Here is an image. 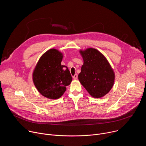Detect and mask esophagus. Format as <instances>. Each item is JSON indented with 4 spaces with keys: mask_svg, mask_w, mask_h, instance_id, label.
Masks as SVG:
<instances>
[{
    "mask_svg": "<svg viewBox=\"0 0 146 146\" xmlns=\"http://www.w3.org/2000/svg\"><path fill=\"white\" fill-rule=\"evenodd\" d=\"M77 77H78V75L77 74H74L73 76V78L74 79V80H76V79H77Z\"/></svg>",
    "mask_w": 146,
    "mask_h": 146,
    "instance_id": "34e87169",
    "label": "esophagus"
}]
</instances>
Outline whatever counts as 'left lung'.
<instances>
[{
  "label": "left lung",
  "instance_id": "left-lung-1",
  "mask_svg": "<svg viewBox=\"0 0 146 146\" xmlns=\"http://www.w3.org/2000/svg\"><path fill=\"white\" fill-rule=\"evenodd\" d=\"M84 60L78 77L81 84L95 98L106 95L112 88L115 75L109 62L98 50L89 48L80 51Z\"/></svg>",
  "mask_w": 146,
  "mask_h": 146
}]
</instances>
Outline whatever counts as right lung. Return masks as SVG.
<instances>
[{"instance_id": "right-lung-1", "label": "right lung", "mask_w": 146, "mask_h": 146, "mask_svg": "<svg viewBox=\"0 0 146 146\" xmlns=\"http://www.w3.org/2000/svg\"><path fill=\"white\" fill-rule=\"evenodd\" d=\"M63 55L58 50H48L38 60L33 73V81L38 91L50 99L59 98L72 81L70 71L61 65Z\"/></svg>"}]
</instances>
